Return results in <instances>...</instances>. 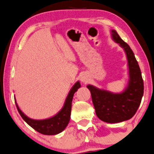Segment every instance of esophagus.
I'll return each mask as SVG.
<instances>
[{"instance_id":"34e87169","label":"esophagus","mask_w":154,"mask_h":154,"mask_svg":"<svg viewBox=\"0 0 154 154\" xmlns=\"http://www.w3.org/2000/svg\"><path fill=\"white\" fill-rule=\"evenodd\" d=\"M80 80H81L82 82L86 83L87 82H88V77L86 74H82L81 77H80Z\"/></svg>"}]
</instances>
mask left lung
<instances>
[{
	"instance_id": "1",
	"label": "left lung",
	"mask_w": 154,
	"mask_h": 154,
	"mask_svg": "<svg viewBox=\"0 0 154 154\" xmlns=\"http://www.w3.org/2000/svg\"><path fill=\"white\" fill-rule=\"evenodd\" d=\"M114 41L124 49L128 60V81L123 91L114 93L88 85L95 112L100 119L108 123H118L130 119L137 112L143 96L144 83L141 71L130 46L115 30H111Z\"/></svg>"
}]
</instances>
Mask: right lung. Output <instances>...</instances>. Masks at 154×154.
I'll use <instances>...</instances> for the list:
<instances>
[{"label":"right lung","instance_id":"1","mask_svg":"<svg viewBox=\"0 0 154 154\" xmlns=\"http://www.w3.org/2000/svg\"><path fill=\"white\" fill-rule=\"evenodd\" d=\"M80 81L75 82L71 90L69 91L68 96L63 108H61L60 111L53 116L52 117L48 118L45 119H33L28 117L26 115L22 112L21 110L19 108L15 101L16 106H17V111L19 114L21 116L24 121L26 122L29 125H30L32 128L35 129V131L40 133L44 135H55V134H60L64 130L66 126L69 124V120H70L71 116V111H72V103L73 97H74V93L77 91L79 88H80Z\"/></svg>","mask_w":154,"mask_h":154}]
</instances>
